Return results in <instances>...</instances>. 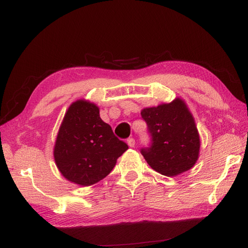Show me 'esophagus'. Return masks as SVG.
I'll return each instance as SVG.
<instances>
[{"label":"esophagus","instance_id":"1","mask_svg":"<svg viewBox=\"0 0 248 248\" xmlns=\"http://www.w3.org/2000/svg\"><path fill=\"white\" fill-rule=\"evenodd\" d=\"M126 143H128L129 147H134L135 146V140L133 137H130L126 140Z\"/></svg>","mask_w":248,"mask_h":248}]
</instances>
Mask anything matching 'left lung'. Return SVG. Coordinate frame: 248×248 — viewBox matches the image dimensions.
I'll return each instance as SVG.
<instances>
[{"label":"left lung","mask_w":248,"mask_h":248,"mask_svg":"<svg viewBox=\"0 0 248 248\" xmlns=\"http://www.w3.org/2000/svg\"><path fill=\"white\" fill-rule=\"evenodd\" d=\"M141 117L148 125L151 143L140 152L151 168L166 176L191 169L200 152V136L186 103L176 98L170 103L146 108Z\"/></svg>","instance_id":"1"}]
</instances>
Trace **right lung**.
Returning <instances> with one entry per match:
<instances>
[{"instance_id": "1", "label": "right lung", "mask_w": 248, "mask_h": 248, "mask_svg": "<svg viewBox=\"0 0 248 248\" xmlns=\"http://www.w3.org/2000/svg\"><path fill=\"white\" fill-rule=\"evenodd\" d=\"M128 145L102 122L94 103L77 100L68 108L57 135L54 157L61 174L80 186L105 178Z\"/></svg>"}]
</instances>
